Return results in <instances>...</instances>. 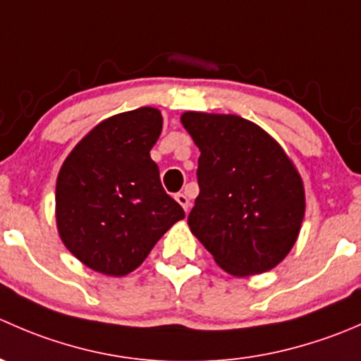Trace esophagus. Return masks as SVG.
Instances as JSON below:
<instances>
[{
	"mask_svg": "<svg viewBox=\"0 0 361 361\" xmlns=\"http://www.w3.org/2000/svg\"><path fill=\"white\" fill-rule=\"evenodd\" d=\"M174 199H176L178 204H180V206L183 207V209L188 213V209H190V201H188L187 195H185V194H176V195H174Z\"/></svg>",
	"mask_w": 361,
	"mask_h": 361,
	"instance_id": "esophagus-1",
	"label": "esophagus"
}]
</instances>
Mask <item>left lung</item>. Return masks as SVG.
<instances>
[{"label":"left lung","instance_id":"8db88e82","mask_svg":"<svg viewBox=\"0 0 361 361\" xmlns=\"http://www.w3.org/2000/svg\"><path fill=\"white\" fill-rule=\"evenodd\" d=\"M181 123L201 150L192 234L228 274L274 269L297 243L305 213L304 181L292 159L239 115L185 111Z\"/></svg>","mask_w":361,"mask_h":361}]
</instances>
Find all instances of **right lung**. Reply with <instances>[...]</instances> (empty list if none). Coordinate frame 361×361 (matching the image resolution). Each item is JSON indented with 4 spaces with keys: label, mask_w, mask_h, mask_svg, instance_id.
Masks as SVG:
<instances>
[{
    "label": "right lung",
    "mask_w": 361,
    "mask_h": 361,
    "mask_svg": "<svg viewBox=\"0 0 361 361\" xmlns=\"http://www.w3.org/2000/svg\"><path fill=\"white\" fill-rule=\"evenodd\" d=\"M160 130L157 108L113 115L78 141L57 174V232L92 271L129 274L185 218L183 207L162 188L150 157Z\"/></svg>",
    "instance_id": "right-lung-1"
}]
</instances>
